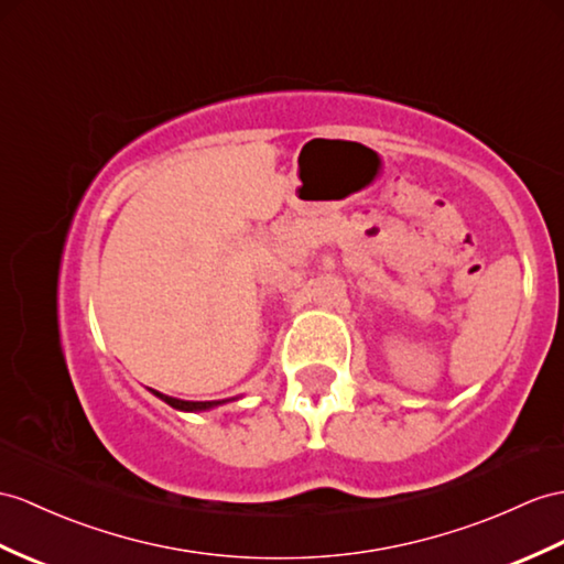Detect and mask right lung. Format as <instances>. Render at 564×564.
Masks as SVG:
<instances>
[{"instance_id":"add662e5","label":"right lung","mask_w":564,"mask_h":564,"mask_svg":"<svg viewBox=\"0 0 564 564\" xmlns=\"http://www.w3.org/2000/svg\"><path fill=\"white\" fill-rule=\"evenodd\" d=\"M153 394H158L162 402H167L170 406L178 409V411H205V409H213L217 404H225L229 400H223V402H184V400H176V397H167V394H160L153 390Z\"/></svg>"}]
</instances>
